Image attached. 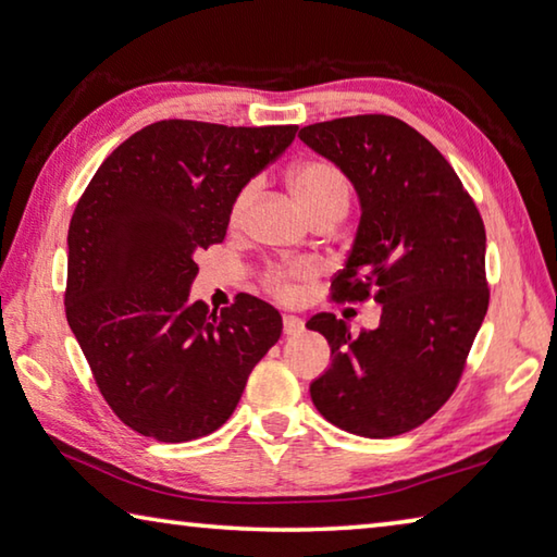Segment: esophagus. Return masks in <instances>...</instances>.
<instances>
[{
    "mask_svg": "<svg viewBox=\"0 0 557 557\" xmlns=\"http://www.w3.org/2000/svg\"><path fill=\"white\" fill-rule=\"evenodd\" d=\"M282 329H285L287 336H297L305 332V322H301V319L295 314H285L282 317Z\"/></svg>",
    "mask_w": 557,
    "mask_h": 557,
    "instance_id": "esophagus-1",
    "label": "esophagus"
}]
</instances>
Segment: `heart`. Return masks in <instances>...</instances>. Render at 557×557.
<instances>
[{"instance_id":"1","label":"heart","mask_w":557,"mask_h":557,"mask_svg":"<svg viewBox=\"0 0 557 557\" xmlns=\"http://www.w3.org/2000/svg\"><path fill=\"white\" fill-rule=\"evenodd\" d=\"M289 186L295 191L297 201L301 203L312 219L322 215L326 211H338L346 213L348 206V186L346 178L334 164L322 162V159H309V162H301L289 174ZM252 196V186H245L243 191L235 196L231 206V223H238L243 219L245 209H248ZM312 275V268L307 262H292V265H275L265 270L262 275V285L268 292L280 297L289 299L295 295V282L305 280Z\"/></svg>"}]
</instances>
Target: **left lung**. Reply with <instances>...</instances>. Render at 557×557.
I'll use <instances>...</instances> for the list:
<instances>
[{
	"label": "left lung",
	"instance_id": "1",
	"mask_svg": "<svg viewBox=\"0 0 557 557\" xmlns=\"http://www.w3.org/2000/svg\"><path fill=\"white\" fill-rule=\"evenodd\" d=\"M342 169L361 223L332 299L383 307L373 332L351 334L322 312L332 366L309 385L317 410L351 435L395 437L432 418L455 393L488 309L482 213L437 147L391 115H354L299 129Z\"/></svg>",
	"mask_w": 557,
	"mask_h": 557
}]
</instances>
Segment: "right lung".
Masks as SVG:
<instances>
[{
  "mask_svg": "<svg viewBox=\"0 0 557 557\" xmlns=\"http://www.w3.org/2000/svg\"><path fill=\"white\" fill-rule=\"evenodd\" d=\"M297 125L162 120L125 139L69 225L65 319L112 412L139 435L188 442L231 418L250 371L282 334L268 301L221 314L188 299L196 256L223 243L235 196Z\"/></svg>",
  "mask_w": 557,
  "mask_h": 557,
  "instance_id": "add662e5",
  "label": "right lung"
}]
</instances>
